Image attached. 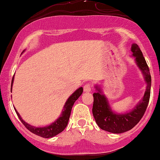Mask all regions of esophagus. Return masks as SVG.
Listing matches in <instances>:
<instances>
[{
	"instance_id": "esophagus-1",
	"label": "esophagus",
	"mask_w": 160,
	"mask_h": 160,
	"mask_svg": "<svg viewBox=\"0 0 160 160\" xmlns=\"http://www.w3.org/2000/svg\"><path fill=\"white\" fill-rule=\"evenodd\" d=\"M91 89H92V85L91 83H89V82H88V83H86L83 86V89L85 92H90Z\"/></svg>"
}]
</instances>
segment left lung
I'll list each match as a JSON object with an SVG mask.
<instances>
[{
	"label": "left lung",
	"instance_id": "8db88e82",
	"mask_svg": "<svg viewBox=\"0 0 160 160\" xmlns=\"http://www.w3.org/2000/svg\"><path fill=\"white\" fill-rule=\"evenodd\" d=\"M131 50L133 52L132 56L135 57L138 66L144 75L147 82V89L142 101H141L135 109L129 113L117 114L111 111L107 98L102 95L99 88L96 87L97 92L93 93V117L99 127L109 132L118 134L132 129L142 118L149 103L151 87V76L149 67L143 56L142 52L136 43L132 44Z\"/></svg>",
	"mask_w": 160,
	"mask_h": 160
}]
</instances>
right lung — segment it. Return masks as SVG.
<instances>
[{"instance_id": "add662e5", "label": "right lung", "mask_w": 160, "mask_h": 160, "mask_svg": "<svg viewBox=\"0 0 160 160\" xmlns=\"http://www.w3.org/2000/svg\"><path fill=\"white\" fill-rule=\"evenodd\" d=\"M13 78L14 76L12 79V82H11V90H12ZM82 91H83V89H82V87L77 89V90L69 97L68 99L67 100V102H66L65 106H64L63 110H62L61 117H60L58 120L55 121L53 123L49 125L48 126H45V127H34V126H31V125H29L28 123H27V122H25V121L21 118L19 113H18L17 111H16V108H14V109H15L16 114L19 117V120H21L22 124L25 126V128H28L30 132H32V133L38 135V136L45 138H52L53 136H55V135L59 134L60 132H62L66 128L68 122L69 117L70 115H71V109H72L73 105H74L76 100H78V98L81 95Z\"/></svg>"}]
</instances>
